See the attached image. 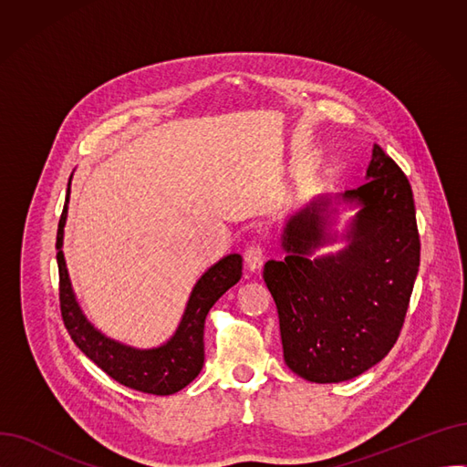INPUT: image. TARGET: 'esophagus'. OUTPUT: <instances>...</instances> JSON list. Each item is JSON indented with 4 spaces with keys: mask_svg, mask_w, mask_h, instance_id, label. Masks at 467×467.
<instances>
[{
    "mask_svg": "<svg viewBox=\"0 0 467 467\" xmlns=\"http://www.w3.org/2000/svg\"><path fill=\"white\" fill-rule=\"evenodd\" d=\"M244 259H246V265L250 271H259L263 266V259H265V250L259 246V244H250L244 252Z\"/></svg>",
    "mask_w": 467,
    "mask_h": 467,
    "instance_id": "esophagus-1",
    "label": "esophagus"
}]
</instances>
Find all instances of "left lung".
Instances as JSON below:
<instances>
[{"label": "left lung", "instance_id": "8db88e82", "mask_svg": "<svg viewBox=\"0 0 467 467\" xmlns=\"http://www.w3.org/2000/svg\"><path fill=\"white\" fill-rule=\"evenodd\" d=\"M365 183L320 194L282 229V261H266L265 284L278 308L284 359L317 384L371 369L396 345L420 265L412 191L401 168L373 145ZM356 207L346 233L332 231L336 206ZM345 239L337 254L314 256Z\"/></svg>", "mask_w": 467, "mask_h": 467}]
</instances>
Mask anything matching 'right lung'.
I'll use <instances>...</instances> for the list:
<instances>
[{
    "label": "right lung",
    "mask_w": 467,
    "mask_h": 467,
    "mask_svg": "<svg viewBox=\"0 0 467 467\" xmlns=\"http://www.w3.org/2000/svg\"><path fill=\"white\" fill-rule=\"evenodd\" d=\"M71 183V178H69ZM66 204L57 233V261L60 276V310L64 326L79 350L104 373L132 389L153 396H171L192 382L204 365V322L210 308L223 293L242 278V255L229 254L212 265L194 284L178 329L155 348H134L96 329L78 303L64 259V227L69 204Z\"/></svg>",
    "instance_id": "1"
}]
</instances>
